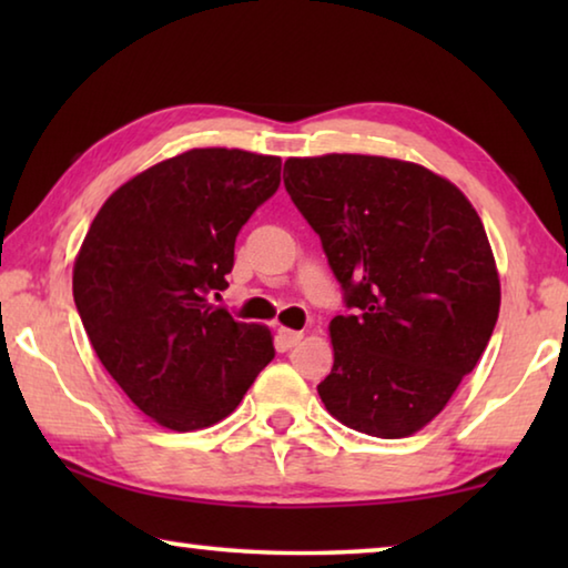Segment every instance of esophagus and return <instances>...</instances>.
<instances>
[{"mask_svg": "<svg viewBox=\"0 0 568 568\" xmlns=\"http://www.w3.org/2000/svg\"><path fill=\"white\" fill-rule=\"evenodd\" d=\"M277 341H281L283 348H295V345L303 341V333H301V331L281 328V331H277Z\"/></svg>", "mask_w": 568, "mask_h": 568, "instance_id": "1", "label": "esophagus"}]
</instances>
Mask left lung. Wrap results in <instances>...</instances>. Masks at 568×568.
<instances>
[{"label": "left lung", "mask_w": 568, "mask_h": 568, "mask_svg": "<svg viewBox=\"0 0 568 568\" xmlns=\"http://www.w3.org/2000/svg\"><path fill=\"white\" fill-rule=\"evenodd\" d=\"M285 170L351 311L331 321L325 408L368 436L416 434L491 341L501 285L484 223L464 192L413 162L323 155Z\"/></svg>", "instance_id": "8db88e82"}]
</instances>
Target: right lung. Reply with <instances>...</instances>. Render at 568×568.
I'll list each match as a JSON object with an SVG mask.
<instances>
[{"label": "right lung", "mask_w": 568, "mask_h": 568, "mask_svg": "<svg viewBox=\"0 0 568 568\" xmlns=\"http://www.w3.org/2000/svg\"><path fill=\"white\" fill-rule=\"evenodd\" d=\"M281 185V158L187 150L114 190L84 235L72 293L98 358L145 416L197 430L237 408L275 348L210 295L235 237Z\"/></svg>", "instance_id": "1"}]
</instances>
